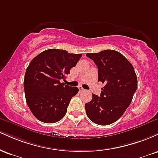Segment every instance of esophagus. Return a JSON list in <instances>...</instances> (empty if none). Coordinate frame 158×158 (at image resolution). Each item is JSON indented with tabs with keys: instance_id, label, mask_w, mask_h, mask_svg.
<instances>
[{
	"instance_id": "1",
	"label": "esophagus",
	"mask_w": 158,
	"mask_h": 158,
	"mask_svg": "<svg viewBox=\"0 0 158 158\" xmlns=\"http://www.w3.org/2000/svg\"><path fill=\"white\" fill-rule=\"evenodd\" d=\"M79 88V92H81V91H83V90H84V88H83L82 87H81V86H79V88Z\"/></svg>"
}]
</instances>
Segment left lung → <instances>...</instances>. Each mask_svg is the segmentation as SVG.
I'll use <instances>...</instances> for the list:
<instances>
[{"label": "left lung", "instance_id": "obj_1", "mask_svg": "<svg viewBox=\"0 0 158 158\" xmlns=\"http://www.w3.org/2000/svg\"><path fill=\"white\" fill-rule=\"evenodd\" d=\"M98 68V81H102L100 97L93 94L91 101L85 105L92 122L107 126L119 119L132 101L137 88L135 69L120 52L106 50L87 53Z\"/></svg>", "mask_w": 158, "mask_h": 158}]
</instances>
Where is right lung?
Segmentation results:
<instances>
[{"instance_id":"obj_1","label":"right lung","mask_w":158,"mask_h":158,"mask_svg":"<svg viewBox=\"0 0 158 158\" xmlns=\"http://www.w3.org/2000/svg\"><path fill=\"white\" fill-rule=\"evenodd\" d=\"M81 54L49 49L36 56L27 67L23 81L27 104L39 120L54 123L66 114L79 89L60 82L77 65Z\"/></svg>"}]
</instances>
